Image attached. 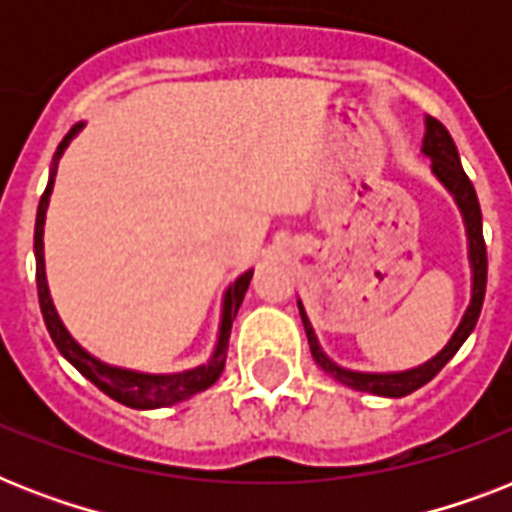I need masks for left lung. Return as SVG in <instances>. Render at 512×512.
Here are the masks:
<instances>
[{"mask_svg": "<svg viewBox=\"0 0 512 512\" xmlns=\"http://www.w3.org/2000/svg\"><path fill=\"white\" fill-rule=\"evenodd\" d=\"M422 154L430 159V170L438 177V183L444 185L446 191L452 193L457 207L462 212V223H465V233H468V260H470V305L465 308V316L460 319L454 335L449 337L444 348L438 350L436 356L428 358L425 364L414 366V369H404V372H353L345 366L335 364L332 358L324 353L319 345V337L313 332L311 319L305 313L303 303L297 300L300 308V319H303L305 335H308V345H311L313 361L332 374L337 382L348 385L361 393H372V396H385V398H401L422 388L425 382H430L441 369H444L457 350L462 348V342L468 340L470 332L476 329V321L481 316V305H484L486 295V244H484V223H481V207H478V196L473 183L468 180L465 170L460 164V154L454 146L452 135L446 130L444 124L425 116V138H422Z\"/></svg>", "mask_w": 512, "mask_h": 512, "instance_id": "1", "label": "left lung"}]
</instances>
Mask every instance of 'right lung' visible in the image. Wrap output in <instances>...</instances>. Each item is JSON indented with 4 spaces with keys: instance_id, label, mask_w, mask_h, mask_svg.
<instances>
[{
    "instance_id": "right-lung-1",
    "label": "right lung",
    "mask_w": 512,
    "mask_h": 512,
    "mask_svg": "<svg viewBox=\"0 0 512 512\" xmlns=\"http://www.w3.org/2000/svg\"><path fill=\"white\" fill-rule=\"evenodd\" d=\"M84 122L74 124L68 135L60 140L58 151L52 156L50 167V180H47V188H44L42 199H39V209H36V228H34V257H36V289H39V305H42L44 324H47V332H50L55 348L60 350V356L66 358L68 364L76 366L79 372L98 385L106 396H111L114 401L124 406H132V409H159V406H172L177 401H185V398L196 396L201 390H207L212 382L223 374L225 356H228V337H231V327L236 313H239V305L247 295L249 281H252V273L244 271L239 279L228 284L223 295V311H220V329H217V342L212 356H209L207 364L193 366V369H183V372L172 374H148V372H135V369H122V366H111L106 361H100L92 353L79 345V342L71 337V332L66 329V324L60 321L55 305H52L50 287H47V273H44V217H47V207H50L52 185H55V172H58V162L63 151L68 148V143L82 132Z\"/></svg>"
}]
</instances>
